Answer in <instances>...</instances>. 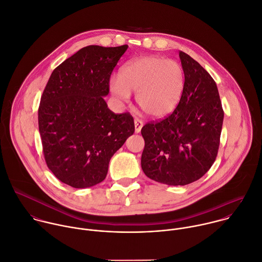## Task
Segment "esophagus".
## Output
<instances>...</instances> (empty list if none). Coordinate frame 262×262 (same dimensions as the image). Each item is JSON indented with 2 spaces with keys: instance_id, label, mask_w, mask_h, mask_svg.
Listing matches in <instances>:
<instances>
[{
  "instance_id": "1",
  "label": "esophagus",
  "mask_w": 262,
  "mask_h": 262,
  "mask_svg": "<svg viewBox=\"0 0 262 262\" xmlns=\"http://www.w3.org/2000/svg\"><path fill=\"white\" fill-rule=\"evenodd\" d=\"M143 125H144V123H143V121L141 119L135 118V132L136 133H140L142 127H143Z\"/></svg>"
}]
</instances>
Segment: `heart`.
Listing matches in <instances>:
<instances>
[{
    "instance_id": "obj_1",
    "label": "heart",
    "mask_w": 262,
    "mask_h": 262,
    "mask_svg": "<svg viewBox=\"0 0 262 262\" xmlns=\"http://www.w3.org/2000/svg\"><path fill=\"white\" fill-rule=\"evenodd\" d=\"M184 83V71L178 62L147 56L126 63L119 77L111 79L110 89L120 100L136 94L137 103L145 113L164 117L179 103Z\"/></svg>"
}]
</instances>
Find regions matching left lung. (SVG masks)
<instances>
[{
    "label": "left lung",
    "instance_id": "1",
    "mask_svg": "<svg viewBox=\"0 0 262 262\" xmlns=\"http://www.w3.org/2000/svg\"><path fill=\"white\" fill-rule=\"evenodd\" d=\"M185 83L181 99L166 118L141 129L143 172L168 185L201 178L217 156L224 111L215 82L192 57L179 52Z\"/></svg>",
    "mask_w": 262,
    "mask_h": 262
}]
</instances>
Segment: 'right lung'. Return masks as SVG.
Returning a JSON list of instances; mask_svg holds the SVG:
<instances>
[{
    "mask_svg": "<svg viewBox=\"0 0 262 262\" xmlns=\"http://www.w3.org/2000/svg\"><path fill=\"white\" fill-rule=\"evenodd\" d=\"M127 46L81 49L52 72L41 95L38 126L49 169L76 189L101 182L111 158L135 132L133 116L115 114L102 96Z\"/></svg>",
    "mask_w": 262,
    "mask_h": 262,
    "instance_id": "1",
    "label": "right lung"
}]
</instances>
